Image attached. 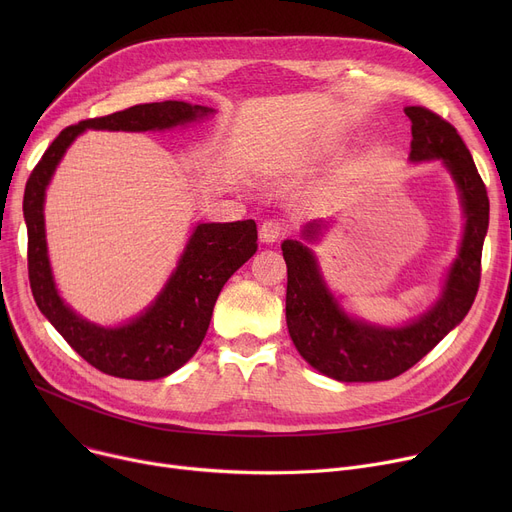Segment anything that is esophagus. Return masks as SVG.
<instances>
[{
  "label": "esophagus",
  "instance_id": "obj_1",
  "mask_svg": "<svg viewBox=\"0 0 512 512\" xmlns=\"http://www.w3.org/2000/svg\"><path fill=\"white\" fill-rule=\"evenodd\" d=\"M284 224L280 222V220H265L263 224H261V228H259V238L263 240V242H267V245H272V242H276L282 234H284Z\"/></svg>",
  "mask_w": 512,
  "mask_h": 512
}]
</instances>
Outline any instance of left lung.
<instances>
[{"mask_svg":"<svg viewBox=\"0 0 512 512\" xmlns=\"http://www.w3.org/2000/svg\"><path fill=\"white\" fill-rule=\"evenodd\" d=\"M411 120V161L442 159L459 188L465 234L459 257L446 276L442 297L419 319L400 328L373 326L346 315L319 274L313 251L299 240H284L288 267L286 324L301 357L338 382H382L411 369L463 321L481 278V249L490 222V199L475 161L456 128L421 105L405 107ZM324 222L305 226L315 240Z\"/></svg>","mask_w":512,"mask_h":512,"instance_id":"left-lung-1","label":"left lung"}]
</instances>
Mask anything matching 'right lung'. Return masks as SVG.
<instances>
[{"mask_svg":"<svg viewBox=\"0 0 512 512\" xmlns=\"http://www.w3.org/2000/svg\"><path fill=\"white\" fill-rule=\"evenodd\" d=\"M213 110L184 101L132 105L128 110L89 118L64 128L47 147L26 180L24 222L29 232V280L37 307L62 338L95 369L124 380H159L180 369L201 346L213 305L228 278L257 251L253 220L199 224L188 238L178 267L157 299L132 321L118 328H101L76 315L56 290L51 276L43 203L45 188L66 149L80 132L95 130H166L195 122Z\"/></svg>","mask_w":512,"mask_h":512,"instance_id":"add662e5","label":"right lung"}]
</instances>
